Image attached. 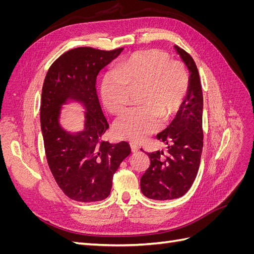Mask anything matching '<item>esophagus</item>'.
<instances>
[{
	"mask_svg": "<svg viewBox=\"0 0 254 254\" xmlns=\"http://www.w3.org/2000/svg\"><path fill=\"white\" fill-rule=\"evenodd\" d=\"M130 148H131V151L132 152H136V151H139V149H140V147L139 146H137L135 143H130Z\"/></svg>",
	"mask_w": 254,
	"mask_h": 254,
	"instance_id": "esophagus-1",
	"label": "esophagus"
}]
</instances>
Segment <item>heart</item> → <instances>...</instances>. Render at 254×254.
Returning a JSON list of instances; mask_svg holds the SVG:
<instances>
[{
	"mask_svg": "<svg viewBox=\"0 0 254 254\" xmlns=\"http://www.w3.org/2000/svg\"><path fill=\"white\" fill-rule=\"evenodd\" d=\"M140 90L141 107L123 113L114 122L119 139L140 143L161 127V118L170 121L181 109L189 90L186 67L168 54L151 49L132 54L122 60L102 83L105 108L113 114L124 111L130 91Z\"/></svg>",
	"mask_w": 254,
	"mask_h": 254,
	"instance_id": "b5f03b06",
	"label": "heart"
}]
</instances>
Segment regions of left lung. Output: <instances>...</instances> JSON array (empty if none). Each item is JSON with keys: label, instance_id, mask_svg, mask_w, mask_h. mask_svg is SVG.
I'll list each match as a JSON object with an SVG mask.
<instances>
[{"label": "left lung", "instance_id": "left-lung-1", "mask_svg": "<svg viewBox=\"0 0 254 254\" xmlns=\"http://www.w3.org/2000/svg\"><path fill=\"white\" fill-rule=\"evenodd\" d=\"M175 50L190 72L189 90L180 111L157 139L167 144L162 150L148 153L150 165L141 178V190L149 199L171 200L183 196L193 184L203 147V96L198 68L189 53Z\"/></svg>", "mask_w": 254, "mask_h": 254}]
</instances>
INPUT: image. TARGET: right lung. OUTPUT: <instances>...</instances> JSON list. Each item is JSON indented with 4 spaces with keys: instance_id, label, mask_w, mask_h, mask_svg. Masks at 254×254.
Instances as JSON below:
<instances>
[{
    "instance_id": "1",
    "label": "right lung",
    "mask_w": 254,
    "mask_h": 254,
    "mask_svg": "<svg viewBox=\"0 0 254 254\" xmlns=\"http://www.w3.org/2000/svg\"><path fill=\"white\" fill-rule=\"evenodd\" d=\"M123 49L76 48L49 68L42 87L40 122L45 156L61 190L73 200L95 202L109 196L114 173L131 149L127 142L102 140L109 128L96 93V77ZM74 100L85 113L84 129L66 132L59 123L62 106Z\"/></svg>"
}]
</instances>
